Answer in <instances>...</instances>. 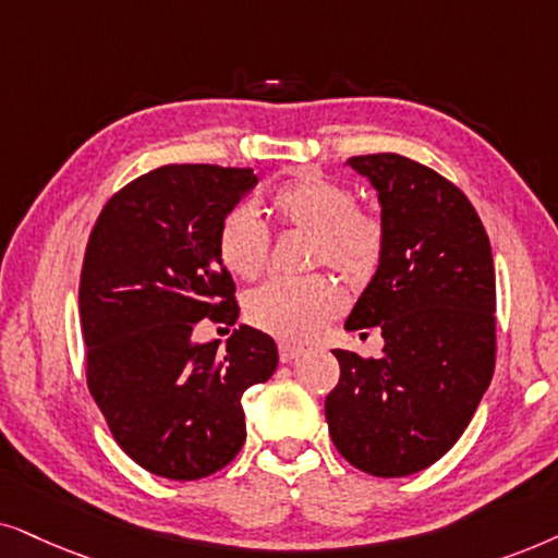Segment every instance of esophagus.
<instances>
[{
	"mask_svg": "<svg viewBox=\"0 0 558 558\" xmlns=\"http://www.w3.org/2000/svg\"><path fill=\"white\" fill-rule=\"evenodd\" d=\"M303 352V347L299 344H291V341H280L278 344V354H280V362H293L295 356Z\"/></svg>",
	"mask_w": 558,
	"mask_h": 558,
	"instance_id": "1",
	"label": "esophagus"
}]
</instances>
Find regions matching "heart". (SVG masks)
<instances>
[{
    "instance_id": "b5f03b06",
    "label": "heart",
    "mask_w": 558,
    "mask_h": 558,
    "mask_svg": "<svg viewBox=\"0 0 558 558\" xmlns=\"http://www.w3.org/2000/svg\"><path fill=\"white\" fill-rule=\"evenodd\" d=\"M280 227L308 232V267L329 265L347 280H365L385 247L383 217L354 204L347 183L316 170L288 178L270 193ZM219 257L229 272L257 278L270 257V232L250 206H232L219 225ZM344 311V293L329 275L272 278L247 295V318L288 341H306Z\"/></svg>"
}]
</instances>
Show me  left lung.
I'll return each instance as SVG.
<instances>
[{
  "label": "left lung",
  "instance_id": "obj_1",
  "mask_svg": "<svg viewBox=\"0 0 558 558\" xmlns=\"http://www.w3.org/2000/svg\"><path fill=\"white\" fill-rule=\"evenodd\" d=\"M383 206L385 247L347 318L380 326V356L333 349L324 411L333 447L375 477H408L454 447L495 369V265L485 227L454 183L398 153L354 155Z\"/></svg>",
  "mask_w": 558,
  "mask_h": 558
}]
</instances>
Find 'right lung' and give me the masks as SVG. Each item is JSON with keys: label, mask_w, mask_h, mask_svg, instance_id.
<instances>
[{"label": "right lung", "mask_w": 558, "mask_h": 558, "mask_svg": "<svg viewBox=\"0 0 558 558\" xmlns=\"http://www.w3.org/2000/svg\"><path fill=\"white\" fill-rule=\"evenodd\" d=\"M252 168L173 162L119 189L88 234L78 286L86 383L124 454L166 480H204L240 454L242 396L278 367L267 333L198 344L202 318L234 326L219 225Z\"/></svg>", "instance_id": "obj_1"}]
</instances>
